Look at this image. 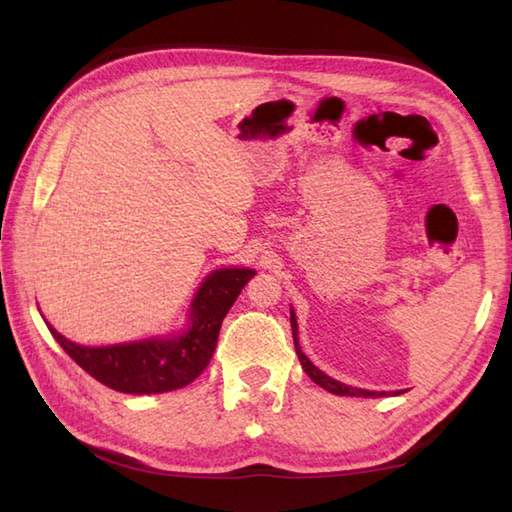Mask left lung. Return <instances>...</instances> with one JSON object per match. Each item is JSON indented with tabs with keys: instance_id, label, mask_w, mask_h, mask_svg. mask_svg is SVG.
Here are the masks:
<instances>
[{
	"instance_id": "left-lung-1",
	"label": "left lung",
	"mask_w": 512,
	"mask_h": 512,
	"mask_svg": "<svg viewBox=\"0 0 512 512\" xmlns=\"http://www.w3.org/2000/svg\"><path fill=\"white\" fill-rule=\"evenodd\" d=\"M290 328H292V339H295V350L299 356V363L303 367V372H306L314 383L319 387H323L325 391H330L334 396H361V398H380V396H400L405 389H398V391H372V389H361V387H352V385H345L341 380H336L332 376H328L325 372L314 365L310 358L301 352V345H299V325H297V314L295 310L290 308Z\"/></svg>"
}]
</instances>
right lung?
<instances>
[{
	"label": "right lung",
	"instance_id": "add662e5",
	"mask_svg": "<svg viewBox=\"0 0 512 512\" xmlns=\"http://www.w3.org/2000/svg\"><path fill=\"white\" fill-rule=\"evenodd\" d=\"M253 277L255 270L244 266L211 270L195 290L182 328L138 341L81 345L43 321L72 361L105 387L136 396L165 394L193 383L211 363L222 321Z\"/></svg>",
	"mask_w": 512,
	"mask_h": 512
}]
</instances>
